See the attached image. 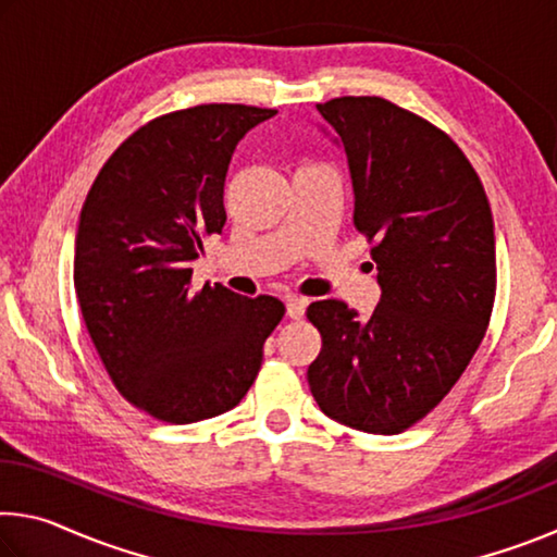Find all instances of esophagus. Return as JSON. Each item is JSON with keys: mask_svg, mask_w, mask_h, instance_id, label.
<instances>
[{"mask_svg": "<svg viewBox=\"0 0 557 557\" xmlns=\"http://www.w3.org/2000/svg\"><path fill=\"white\" fill-rule=\"evenodd\" d=\"M285 305H287V317L289 319H301V317H305V309H307V299L305 297L289 295L285 299Z\"/></svg>", "mask_w": 557, "mask_h": 557, "instance_id": "1", "label": "esophagus"}]
</instances>
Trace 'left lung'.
Returning a JSON list of instances; mask_svg holds the SVG:
<instances>
[{
    "label": "left lung",
    "mask_w": 557,
    "mask_h": 557,
    "mask_svg": "<svg viewBox=\"0 0 557 557\" xmlns=\"http://www.w3.org/2000/svg\"><path fill=\"white\" fill-rule=\"evenodd\" d=\"M348 159L354 225L373 243L381 301L307 307L322 351L307 371L319 408L346 428L398 435L459 381L496 297L494 221L482 178L447 132L375 96L317 106Z\"/></svg>",
    "instance_id": "left-lung-1"
}]
</instances>
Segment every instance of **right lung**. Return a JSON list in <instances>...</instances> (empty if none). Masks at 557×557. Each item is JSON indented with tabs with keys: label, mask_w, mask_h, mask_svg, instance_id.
<instances>
[{
	"label": "right lung",
	"mask_w": 557,
	"mask_h": 557,
	"mask_svg": "<svg viewBox=\"0 0 557 557\" xmlns=\"http://www.w3.org/2000/svg\"><path fill=\"white\" fill-rule=\"evenodd\" d=\"M275 112L209 102L149 120L83 203L73 260L83 322L122 398L162 422L235 408L285 317L277 297L191 287L203 238L223 231L235 145Z\"/></svg>",
	"instance_id": "add662e5"
}]
</instances>
